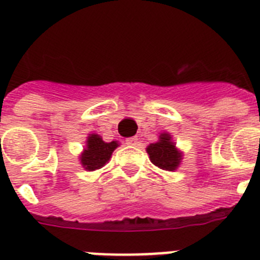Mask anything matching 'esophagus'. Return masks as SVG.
I'll return each instance as SVG.
<instances>
[{
	"instance_id": "obj_1",
	"label": "esophagus",
	"mask_w": 260,
	"mask_h": 260,
	"mask_svg": "<svg viewBox=\"0 0 260 260\" xmlns=\"http://www.w3.org/2000/svg\"><path fill=\"white\" fill-rule=\"evenodd\" d=\"M125 143H127V145L136 146L137 144H139V140H137V137H128V139L125 140Z\"/></svg>"
}]
</instances>
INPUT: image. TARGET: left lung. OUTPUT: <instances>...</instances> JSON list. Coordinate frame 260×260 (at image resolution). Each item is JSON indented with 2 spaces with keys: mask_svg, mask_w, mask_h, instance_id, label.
Returning <instances> with one entry per match:
<instances>
[{
  "mask_svg": "<svg viewBox=\"0 0 260 260\" xmlns=\"http://www.w3.org/2000/svg\"><path fill=\"white\" fill-rule=\"evenodd\" d=\"M149 158L153 165L166 171L177 170L182 159V153L175 148V143L171 140V135L161 133L157 143L150 144L146 148Z\"/></svg>",
  "mask_w": 260,
  "mask_h": 260,
  "instance_id": "1",
  "label": "left lung"
}]
</instances>
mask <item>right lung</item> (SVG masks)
<instances>
[{"label": "right lung", "mask_w": 260, "mask_h": 260, "mask_svg": "<svg viewBox=\"0 0 260 260\" xmlns=\"http://www.w3.org/2000/svg\"><path fill=\"white\" fill-rule=\"evenodd\" d=\"M117 146H119L117 141L105 143L99 135L91 133L87 137L86 148H85V150H83L80 157L81 165H82L85 170H98L110 161L112 152Z\"/></svg>", "instance_id": "right-lung-1"}]
</instances>
